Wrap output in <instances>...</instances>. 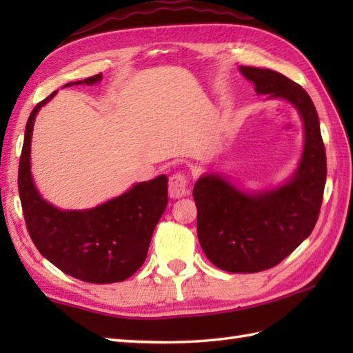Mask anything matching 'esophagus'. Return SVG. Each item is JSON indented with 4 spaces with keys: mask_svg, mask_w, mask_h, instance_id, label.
<instances>
[{
    "mask_svg": "<svg viewBox=\"0 0 353 353\" xmlns=\"http://www.w3.org/2000/svg\"><path fill=\"white\" fill-rule=\"evenodd\" d=\"M168 192L171 199H181L190 192L188 190V176L185 172H174L170 176Z\"/></svg>",
    "mask_w": 353,
    "mask_h": 353,
    "instance_id": "34e87169",
    "label": "esophagus"
}]
</instances>
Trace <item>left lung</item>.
I'll list each match as a JSON object with an SVG mask.
<instances>
[{
	"label": "left lung",
	"mask_w": 353,
	"mask_h": 353,
	"mask_svg": "<svg viewBox=\"0 0 353 353\" xmlns=\"http://www.w3.org/2000/svg\"><path fill=\"white\" fill-rule=\"evenodd\" d=\"M258 94L294 104L305 125L302 161L281 188L245 194L216 174L194 185L197 235L215 267L230 273H258L294 252L316 226L326 183V152L316 106L305 89L272 70L241 66Z\"/></svg>",
	"instance_id": "8db88e82"
}]
</instances>
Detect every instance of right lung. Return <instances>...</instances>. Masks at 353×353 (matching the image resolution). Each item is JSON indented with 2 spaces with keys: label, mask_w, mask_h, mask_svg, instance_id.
Returning <instances> with one entry per match:
<instances>
[{
  "label": "right lung",
  "mask_w": 353,
  "mask_h": 353,
  "mask_svg": "<svg viewBox=\"0 0 353 353\" xmlns=\"http://www.w3.org/2000/svg\"><path fill=\"white\" fill-rule=\"evenodd\" d=\"M95 74L71 85H94ZM56 92L37 103L26 125L18 190L26 226L36 249L63 273L89 283L121 282L144 264L153 230L168 203V179L134 185L123 196L86 211H61L37 192L30 171V144L36 114Z\"/></svg>",
  "instance_id": "right-lung-1"
}]
</instances>
